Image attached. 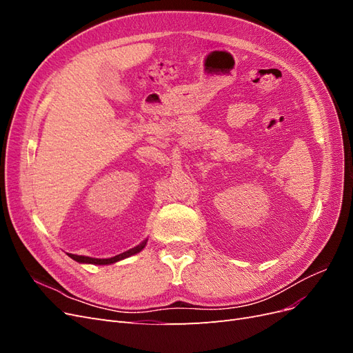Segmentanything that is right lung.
<instances>
[{"mask_svg": "<svg viewBox=\"0 0 353 353\" xmlns=\"http://www.w3.org/2000/svg\"><path fill=\"white\" fill-rule=\"evenodd\" d=\"M147 240H148V239H145L144 241H141L140 244L135 245V248H132V249H130V250H126V252H123V253H121V254H116V256H113V258H109V259L90 258V256H81V254H72V253H68V254L70 256V258H72L73 261H77V262H79V263H91V265H110V263H116V262H119V261H123V259H126V258H130V256H132V254L140 253V252H141V250L145 248Z\"/></svg>", "mask_w": 353, "mask_h": 353, "instance_id": "1", "label": "right lung"}]
</instances>
